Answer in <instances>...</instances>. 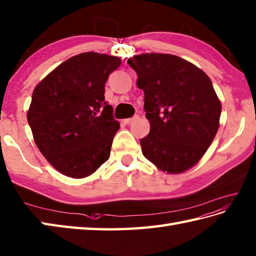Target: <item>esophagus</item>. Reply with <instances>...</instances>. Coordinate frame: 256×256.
<instances>
[{
    "label": "esophagus",
    "mask_w": 256,
    "mask_h": 256,
    "mask_svg": "<svg viewBox=\"0 0 256 256\" xmlns=\"http://www.w3.org/2000/svg\"><path fill=\"white\" fill-rule=\"evenodd\" d=\"M138 119H139V116H138V114H136V116H134V117H132V118L124 119V122L126 124H130L132 122H136V120H138Z\"/></svg>",
    "instance_id": "34e87169"
}]
</instances>
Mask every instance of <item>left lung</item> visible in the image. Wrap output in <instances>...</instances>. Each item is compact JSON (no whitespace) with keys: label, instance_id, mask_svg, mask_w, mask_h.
I'll return each mask as SVG.
<instances>
[{"label":"left lung","instance_id":"left-lung-1","mask_svg":"<svg viewBox=\"0 0 256 256\" xmlns=\"http://www.w3.org/2000/svg\"><path fill=\"white\" fill-rule=\"evenodd\" d=\"M144 90L150 132L140 140L150 162L181 174L206 154L218 129L221 102L204 72L170 54H142L127 60Z\"/></svg>","mask_w":256,"mask_h":256}]
</instances>
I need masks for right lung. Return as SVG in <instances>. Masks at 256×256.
I'll return each mask as SVG.
<instances>
[{"label":"right lung","mask_w":256,"mask_h":256,"mask_svg":"<svg viewBox=\"0 0 256 256\" xmlns=\"http://www.w3.org/2000/svg\"><path fill=\"white\" fill-rule=\"evenodd\" d=\"M120 64L116 56L82 53L35 87L28 122L36 146L60 174L85 178L109 159L119 122L105 100V84Z\"/></svg>","instance_id":"1"}]
</instances>
